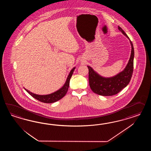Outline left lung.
Returning a JSON list of instances; mask_svg holds the SVG:
<instances>
[{
    "label": "left lung",
    "mask_w": 151,
    "mask_h": 151,
    "mask_svg": "<svg viewBox=\"0 0 151 151\" xmlns=\"http://www.w3.org/2000/svg\"><path fill=\"white\" fill-rule=\"evenodd\" d=\"M119 30L129 39L131 46L130 58L126 68L123 71L110 78L101 76L91 66H87L88 69L89 85L92 91L96 94L104 96H112L118 93L128 85L130 81L133 71L134 48L132 41L122 29L118 27Z\"/></svg>",
    "instance_id": "8db88e82"
}]
</instances>
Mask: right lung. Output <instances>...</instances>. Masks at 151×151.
<instances>
[{
    "label": "right lung",
    "instance_id": "1",
    "mask_svg": "<svg viewBox=\"0 0 151 151\" xmlns=\"http://www.w3.org/2000/svg\"><path fill=\"white\" fill-rule=\"evenodd\" d=\"M75 68H76L74 67L73 68V69H72V70L70 71L64 85L58 90H57L56 91L54 92L53 93H51L50 94L43 95H37V94L34 93L32 92L29 91V90H27V89H26L25 88H24V89L29 94H30L34 99H37V100L40 101L42 102L47 103V104L54 103V102L61 99L66 94L68 90V88H69L70 78L73 75V73L74 70L75 69Z\"/></svg>",
    "mask_w": 151,
    "mask_h": 151
}]
</instances>
